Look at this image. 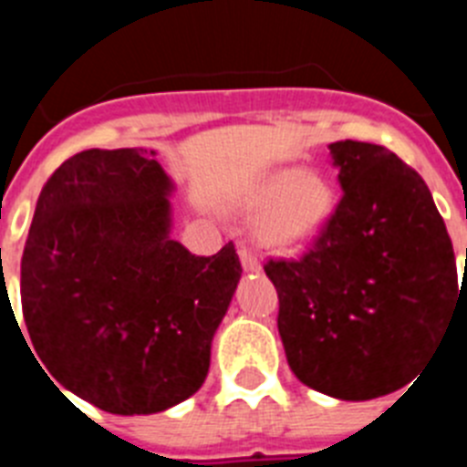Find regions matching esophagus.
Listing matches in <instances>:
<instances>
[{
    "instance_id": "34e87169",
    "label": "esophagus",
    "mask_w": 467,
    "mask_h": 467,
    "mask_svg": "<svg viewBox=\"0 0 467 467\" xmlns=\"http://www.w3.org/2000/svg\"><path fill=\"white\" fill-rule=\"evenodd\" d=\"M238 257H241L243 271H247V274H254V271L262 269V264H259L257 254H254L250 247H241V250H238Z\"/></svg>"
}]
</instances>
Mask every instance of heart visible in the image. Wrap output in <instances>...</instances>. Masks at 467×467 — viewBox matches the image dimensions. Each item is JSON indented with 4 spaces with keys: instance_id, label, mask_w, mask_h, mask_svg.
Returning <instances> with one entry per match:
<instances>
[{
    "instance_id": "1",
    "label": "heart",
    "mask_w": 467,
    "mask_h": 467,
    "mask_svg": "<svg viewBox=\"0 0 467 467\" xmlns=\"http://www.w3.org/2000/svg\"><path fill=\"white\" fill-rule=\"evenodd\" d=\"M337 205V192L316 171L280 168L243 196L241 208L259 214L257 238L271 250L295 253L320 236Z\"/></svg>"
}]
</instances>
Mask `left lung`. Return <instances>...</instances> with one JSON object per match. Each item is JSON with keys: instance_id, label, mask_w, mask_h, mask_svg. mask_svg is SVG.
<instances>
[{"instance_id": "left-lung-1", "label": "left lung", "mask_w": 467, "mask_h": 467, "mask_svg": "<svg viewBox=\"0 0 467 467\" xmlns=\"http://www.w3.org/2000/svg\"><path fill=\"white\" fill-rule=\"evenodd\" d=\"M341 201L313 247L264 271L278 332L304 386L374 400L414 381L459 299L451 238L419 172L381 144H329Z\"/></svg>"}]
</instances>
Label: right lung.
Wrapping results in <instances>:
<instances>
[{
    "mask_svg": "<svg viewBox=\"0 0 467 467\" xmlns=\"http://www.w3.org/2000/svg\"><path fill=\"white\" fill-rule=\"evenodd\" d=\"M172 192L154 150H88L36 201L20 262L36 362L109 414L166 411L203 386L243 274L234 243L196 257L171 236Z\"/></svg>",
    "mask_w": 467,
    "mask_h": 467,
    "instance_id": "obj_1",
    "label": "right lung"
}]
</instances>
